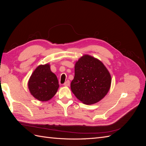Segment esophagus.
Instances as JSON below:
<instances>
[{"label": "esophagus", "instance_id": "34e87169", "mask_svg": "<svg viewBox=\"0 0 146 146\" xmlns=\"http://www.w3.org/2000/svg\"><path fill=\"white\" fill-rule=\"evenodd\" d=\"M69 85H70L69 80H67L64 83V86H69Z\"/></svg>", "mask_w": 146, "mask_h": 146}]
</instances>
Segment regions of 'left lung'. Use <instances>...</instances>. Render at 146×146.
Here are the masks:
<instances>
[{
	"instance_id": "8db88e82",
	"label": "left lung",
	"mask_w": 146,
	"mask_h": 146,
	"mask_svg": "<svg viewBox=\"0 0 146 146\" xmlns=\"http://www.w3.org/2000/svg\"><path fill=\"white\" fill-rule=\"evenodd\" d=\"M75 76L70 89L82 103L92 105L102 99L108 92L111 77L101 61L83 55L75 64Z\"/></svg>"
}]
</instances>
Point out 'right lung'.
Segmentation results:
<instances>
[{"instance_id": "1", "label": "right lung", "mask_w": 146, "mask_h": 146, "mask_svg": "<svg viewBox=\"0 0 146 146\" xmlns=\"http://www.w3.org/2000/svg\"><path fill=\"white\" fill-rule=\"evenodd\" d=\"M28 88L30 94L39 101H48L55 95L58 80L49 64H40L35 69L29 80Z\"/></svg>"}]
</instances>
